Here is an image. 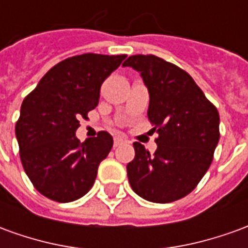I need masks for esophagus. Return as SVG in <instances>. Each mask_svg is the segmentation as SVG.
<instances>
[{"instance_id": "obj_1", "label": "esophagus", "mask_w": 248, "mask_h": 248, "mask_svg": "<svg viewBox=\"0 0 248 248\" xmlns=\"http://www.w3.org/2000/svg\"><path fill=\"white\" fill-rule=\"evenodd\" d=\"M124 143V140H121V138H114V147H118L119 145H122Z\"/></svg>"}]
</instances>
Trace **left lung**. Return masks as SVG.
Returning <instances> with one entry per match:
<instances>
[{
  "mask_svg": "<svg viewBox=\"0 0 248 248\" xmlns=\"http://www.w3.org/2000/svg\"><path fill=\"white\" fill-rule=\"evenodd\" d=\"M124 66L140 71L150 95L147 117L158 133L154 154L134 142L127 165L131 188L154 203L186 197L206 174L219 142V113L191 76L159 57H129Z\"/></svg>",
  "mask_w": 248,
  "mask_h": 248,
  "instance_id": "1",
  "label": "left lung"
}]
</instances>
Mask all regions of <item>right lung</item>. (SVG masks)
I'll return each mask as SVG.
<instances>
[{
	"label": "right lung",
	"instance_id": "obj_1",
	"mask_svg": "<svg viewBox=\"0 0 248 248\" xmlns=\"http://www.w3.org/2000/svg\"><path fill=\"white\" fill-rule=\"evenodd\" d=\"M126 56L86 53L66 58L42 77L25 98L16 124L19 158L33 186L51 201L73 202L94 185L113 137L99 131L79 142L81 118L95 108L103 81Z\"/></svg>",
	"mask_w": 248,
	"mask_h": 248
}]
</instances>
